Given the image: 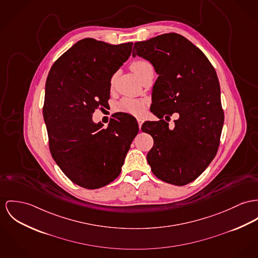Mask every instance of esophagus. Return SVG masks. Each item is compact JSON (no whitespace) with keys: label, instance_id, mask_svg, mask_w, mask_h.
<instances>
[{"label":"esophagus","instance_id":"1","mask_svg":"<svg viewBox=\"0 0 258 258\" xmlns=\"http://www.w3.org/2000/svg\"><path fill=\"white\" fill-rule=\"evenodd\" d=\"M138 123H139V130H140V127H141V125H142V123H143V119L139 118V119H138Z\"/></svg>","mask_w":258,"mask_h":258}]
</instances>
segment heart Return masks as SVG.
Masks as SVG:
<instances>
[{
    "label": "heart",
    "mask_w": 258,
    "mask_h": 258,
    "mask_svg": "<svg viewBox=\"0 0 258 258\" xmlns=\"http://www.w3.org/2000/svg\"><path fill=\"white\" fill-rule=\"evenodd\" d=\"M151 66L147 60L144 59H137L134 60L131 63V70L140 78L141 74L143 73V71L147 68ZM114 79L111 80V84H113ZM147 106V101L143 99H133V98H124L119 102L117 105V109L119 112L122 113H126L133 116H141Z\"/></svg>",
    "instance_id": "obj_1"
}]
</instances>
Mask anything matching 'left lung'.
Returning a JSON list of instances; mask_svg holds the SVG:
<instances>
[{"label":"left lung","mask_w":258,"mask_h":258,"mask_svg":"<svg viewBox=\"0 0 258 258\" xmlns=\"http://www.w3.org/2000/svg\"><path fill=\"white\" fill-rule=\"evenodd\" d=\"M137 55L149 60L159 75L152 112L161 119L141 126L154 141L147 162L163 181L185 185L199 178L218 151L224 111L216 71L196 45L173 32L136 42ZM158 110L179 113L174 130Z\"/></svg>","instance_id":"8db88e82"}]
</instances>
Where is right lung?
Returning <instances> with one entry per match:
<instances>
[{
	"label": "right lung",
	"instance_id": "obj_1",
	"mask_svg": "<svg viewBox=\"0 0 258 258\" xmlns=\"http://www.w3.org/2000/svg\"><path fill=\"white\" fill-rule=\"evenodd\" d=\"M133 43L112 45L84 38L52 66L45 86L43 117L52 157L73 182L88 189L119 177L125 155L139 133L128 114L94 123L96 108L110 99L111 79L130 58Z\"/></svg>",
	"mask_w": 258,
	"mask_h": 258
}]
</instances>
